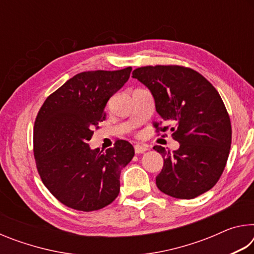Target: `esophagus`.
<instances>
[{
  "label": "esophagus",
  "instance_id": "esophagus-1",
  "mask_svg": "<svg viewBox=\"0 0 254 254\" xmlns=\"http://www.w3.org/2000/svg\"><path fill=\"white\" fill-rule=\"evenodd\" d=\"M148 150V145H145V144H135L134 145V151H135V153H143V152H145Z\"/></svg>",
  "mask_w": 254,
  "mask_h": 254
}]
</instances>
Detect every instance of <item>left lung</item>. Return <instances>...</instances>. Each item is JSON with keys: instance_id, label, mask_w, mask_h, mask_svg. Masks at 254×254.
Here are the masks:
<instances>
[{"instance_id": "8db88e82", "label": "left lung", "mask_w": 254, "mask_h": 254, "mask_svg": "<svg viewBox=\"0 0 254 254\" xmlns=\"http://www.w3.org/2000/svg\"><path fill=\"white\" fill-rule=\"evenodd\" d=\"M132 77L152 93L162 120L153 123L157 132L170 130L180 144L173 153L153 147L163 158L157 187L180 199L209 190L224 171L232 142L230 115L220 94L199 72L184 66H144ZM162 122L172 127H160Z\"/></svg>"}]
</instances>
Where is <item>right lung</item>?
<instances>
[{
    "instance_id": "right-lung-1",
    "label": "right lung",
    "mask_w": 254,
    "mask_h": 254,
    "mask_svg": "<svg viewBox=\"0 0 254 254\" xmlns=\"http://www.w3.org/2000/svg\"><path fill=\"white\" fill-rule=\"evenodd\" d=\"M131 70L79 72L50 94L38 112L33 128L38 173L67 207L98 210L119 195L121 170L134 156L132 144L117 140L103 152L87 142L106 118L107 101L127 83Z\"/></svg>"
}]
</instances>
